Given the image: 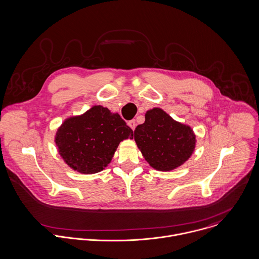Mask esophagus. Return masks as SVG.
<instances>
[{
	"instance_id": "esophagus-1",
	"label": "esophagus",
	"mask_w": 259,
	"mask_h": 259,
	"mask_svg": "<svg viewBox=\"0 0 259 259\" xmlns=\"http://www.w3.org/2000/svg\"><path fill=\"white\" fill-rule=\"evenodd\" d=\"M128 125L130 126V128L132 129V130H135V128H136V121L133 119V120H130L129 122H128Z\"/></svg>"
}]
</instances>
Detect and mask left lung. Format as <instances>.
<instances>
[{
  "instance_id": "1",
  "label": "left lung",
  "mask_w": 259,
  "mask_h": 259,
  "mask_svg": "<svg viewBox=\"0 0 259 259\" xmlns=\"http://www.w3.org/2000/svg\"><path fill=\"white\" fill-rule=\"evenodd\" d=\"M195 137L189 126L173 120L160 108L147 111L145 122L134 131L142 155L159 171H171L187 161L194 151Z\"/></svg>"
}]
</instances>
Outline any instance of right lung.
Returning a JSON list of instances; mask_svg holds the SVG:
<instances>
[{
  "label": "right lung",
  "mask_w": 259,
  "mask_h": 259,
  "mask_svg": "<svg viewBox=\"0 0 259 259\" xmlns=\"http://www.w3.org/2000/svg\"><path fill=\"white\" fill-rule=\"evenodd\" d=\"M133 139V131L118 113L93 106L81 116L70 117L58 129L55 142L64 161L83 174L102 171L119 145Z\"/></svg>",
  "instance_id": "1"
}]
</instances>
